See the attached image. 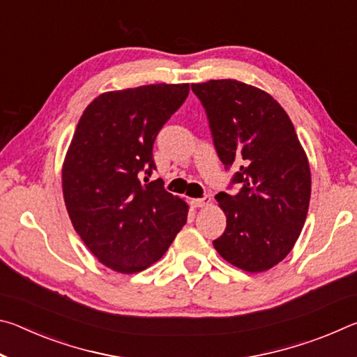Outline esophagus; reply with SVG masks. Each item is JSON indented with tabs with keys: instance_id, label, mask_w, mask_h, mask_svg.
<instances>
[{
	"instance_id": "obj_1",
	"label": "esophagus",
	"mask_w": 357,
	"mask_h": 357,
	"mask_svg": "<svg viewBox=\"0 0 357 357\" xmlns=\"http://www.w3.org/2000/svg\"><path fill=\"white\" fill-rule=\"evenodd\" d=\"M190 203H192L193 208H204V206H208V204L211 203V197L209 195H204L203 198H193Z\"/></svg>"
}]
</instances>
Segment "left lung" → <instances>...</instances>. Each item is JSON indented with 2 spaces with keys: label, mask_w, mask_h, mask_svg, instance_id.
Here are the masks:
<instances>
[{
  "label": "left lung",
  "mask_w": 357,
  "mask_h": 357,
  "mask_svg": "<svg viewBox=\"0 0 357 357\" xmlns=\"http://www.w3.org/2000/svg\"><path fill=\"white\" fill-rule=\"evenodd\" d=\"M217 155L234 168L215 195L227 228L213 241L223 259L247 273L280 263L298 241L310 202V168L294 126L273 96L238 80L193 83Z\"/></svg>",
  "instance_id": "obj_1"
}]
</instances>
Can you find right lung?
I'll list each match as a JSON object with an SVG mask.
<instances>
[{
  "mask_svg": "<svg viewBox=\"0 0 357 357\" xmlns=\"http://www.w3.org/2000/svg\"><path fill=\"white\" fill-rule=\"evenodd\" d=\"M189 96V83L148 84L96 98L78 121L63 167L66 208L78 236L116 273L146 269L187 222V204L164 189L155 137Z\"/></svg>",
  "mask_w": 357,
  "mask_h": 357,
  "instance_id": "1",
  "label": "right lung"
}]
</instances>
